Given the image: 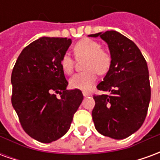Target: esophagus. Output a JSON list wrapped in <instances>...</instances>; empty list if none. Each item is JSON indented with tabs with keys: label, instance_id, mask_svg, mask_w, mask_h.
I'll return each instance as SVG.
<instances>
[{
	"label": "esophagus",
	"instance_id": "34e87169",
	"mask_svg": "<svg viewBox=\"0 0 160 160\" xmlns=\"http://www.w3.org/2000/svg\"><path fill=\"white\" fill-rule=\"evenodd\" d=\"M83 96L84 97H88V96H92L91 92H83Z\"/></svg>",
	"mask_w": 160,
	"mask_h": 160
}]
</instances>
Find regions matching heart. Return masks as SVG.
<instances>
[{"label":"heart","mask_w":160,"mask_h":160,"mask_svg":"<svg viewBox=\"0 0 160 160\" xmlns=\"http://www.w3.org/2000/svg\"><path fill=\"white\" fill-rule=\"evenodd\" d=\"M73 53L76 59H86L84 62V71L74 74L69 80L70 87L73 89L89 91L93 86L98 74H104L110 69L111 56L106 50L101 49V45L94 40L84 38L73 46ZM60 66L63 73L71 74L73 71L74 61L65 54L62 57Z\"/></svg>","instance_id":"obj_1"}]
</instances>
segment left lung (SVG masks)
<instances>
[{"label": "left lung", "mask_w": 160, "mask_h": 160, "mask_svg": "<svg viewBox=\"0 0 160 160\" xmlns=\"http://www.w3.org/2000/svg\"><path fill=\"white\" fill-rule=\"evenodd\" d=\"M88 37H100L111 56L110 69L97 86L107 93L93 96L94 125L104 136L122 140L141 127L148 113L151 99L148 64L136 44L118 32Z\"/></svg>", "instance_id": "obj_1"}]
</instances>
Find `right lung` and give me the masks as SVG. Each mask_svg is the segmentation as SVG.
Segmentation results:
<instances>
[{
    "label": "right lung",
    "mask_w": 160,
    "mask_h": 160,
    "mask_svg": "<svg viewBox=\"0 0 160 160\" xmlns=\"http://www.w3.org/2000/svg\"><path fill=\"white\" fill-rule=\"evenodd\" d=\"M71 43L67 38L42 37L23 49L12 69V107L26 134L42 143L66 134L83 100L79 89L67 90L60 66Z\"/></svg>",
    "instance_id": "obj_1"
}]
</instances>
